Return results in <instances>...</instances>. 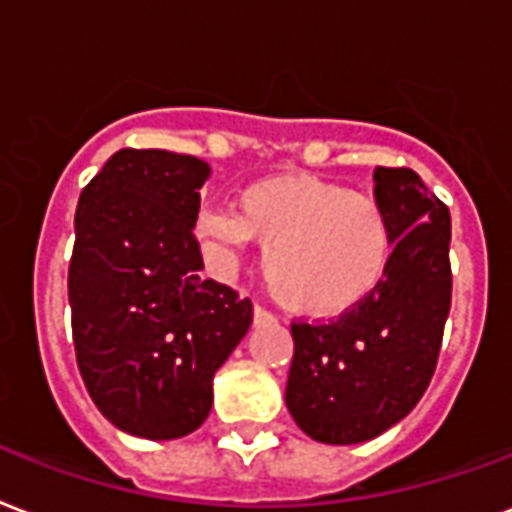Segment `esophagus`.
<instances>
[{"label":"esophagus","instance_id":"obj_1","mask_svg":"<svg viewBox=\"0 0 512 512\" xmlns=\"http://www.w3.org/2000/svg\"><path fill=\"white\" fill-rule=\"evenodd\" d=\"M252 319H255V325H268V322H276V317H273L271 311H265L263 306H255V311H252Z\"/></svg>","mask_w":512,"mask_h":512}]
</instances>
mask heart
<instances>
[{
	"instance_id": "b5f03b06",
	"label": "heart",
	"mask_w": 512,
	"mask_h": 512,
	"mask_svg": "<svg viewBox=\"0 0 512 512\" xmlns=\"http://www.w3.org/2000/svg\"><path fill=\"white\" fill-rule=\"evenodd\" d=\"M239 212L212 206L195 239L214 263L249 241L265 249V290L295 317L335 319L362 306L395 260V222L381 201L314 174H271L239 193Z\"/></svg>"
}]
</instances>
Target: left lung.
Instances as JSON below:
<instances>
[{
	"instance_id": "left-lung-1",
	"label": "left lung",
	"mask_w": 512,
	"mask_h": 512,
	"mask_svg": "<svg viewBox=\"0 0 512 512\" xmlns=\"http://www.w3.org/2000/svg\"><path fill=\"white\" fill-rule=\"evenodd\" d=\"M373 195L395 222V260L362 306L327 325H292L287 411L308 438H378L427 392L451 311V214L411 169L378 166Z\"/></svg>"
}]
</instances>
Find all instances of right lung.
<instances>
[{
    "instance_id": "1",
    "label": "right lung",
    "mask_w": 512,
    "mask_h": 512,
    "mask_svg": "<svg viewBox=\"0 0 512 512\" xmlns=\"http://www.w3.org/2000/svg\"><path fill=\"white\" fill-rule=\"evenodd\" d=\"M212 169L169 150H117L74 214L69 306L77 368L117 429L185 438L212 411V378L252 303L204 279L193 236Z\"/></svg>"
}]
</instances>
